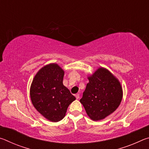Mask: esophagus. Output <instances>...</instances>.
<instances>
[{
    "label": "esophagus",
    "instance_id": "34e87169",
    "mask_svg": "<svg viewBox=\"0 0 149 149\" xmlns=\"http://www.w3.org/2000/svg\"><path fill=\"white\" fill-rule=\"evenodd\" d=\"M75 98H76L77 99H78L79 98V93H77V94L75 95Z\"/></svg>",
    "mask_w": 149,
    "mask_h": 149
}]
</instances>
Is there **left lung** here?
Masks as SVG:
<instances>
[{
  "label": "left lung",
  "instance_id": "8db88e82",
  "mask_svg": "<svg viewBox=\"0 0 149 149\" xmlns=\"http://www.w3.org/2000/svg\"><path fill=\"white\" fill-rule=\"evenodd\" d=\"M83 97L80 99L91 119H104L119 107L123 97L121 84L116 77L104 68H99L88 77Z\"/></svg>",
  "mask_w": 149,
  "mask_h": 149
}]
</instances>
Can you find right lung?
<instances>
[{"label":"right lung","instance_id":"obj_1","mask_svg":"<svg viewBox=\"0 0 149 149\" xmlns=\"http://www.w3.org/2000/svg\"><path fill=\"white\" fill-rule=\"evenodd\" d=\"M64 71L57 64H49L39 70L30 87L33 107L53 122L64 118L68 107L75 97L63 85Z\"/></svg>","mask_w":149,"mask_h":149}]
</instances>
